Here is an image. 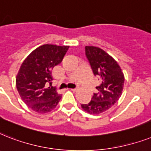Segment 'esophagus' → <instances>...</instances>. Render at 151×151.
<instances>
[{
	"mask_svg": "<svg viewBox=\"0 0 151 151\" xmlns=\"http://www.w3.org/2000/svg\"><path fill=\"white\" fill-rule=\"evenodd\" d=\"M76 88H74V89H71V90H72V91H76Z\"/></svg>",
	"mask_w": 151,
	"mask_h": 151,
	"instance_id": "1",
	"label": "esophagus"
}]
</instances>
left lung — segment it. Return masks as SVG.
<instances>
[{
	"instance_id": "1",
	"label": "left lung",
	"mask_w": 151,
	"mask_h": 151,
	"mask_svg": "<svg viewBox=\"0 0 151 151\" xmlns=\"http://www.w3.org/2000/svg\"><path fill=\"white\" fill-rule=\"evenodd\" d=\"M86 56L92 68L93 73L101 80L96 86L90 103L81 104L85 111L98 114L106 111L119 101L123 90L125 76L115 60L101 48L86 46Z\"/></svg>"
}]
</instances>
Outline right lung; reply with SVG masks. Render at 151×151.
Wrapping results in <instances>:
<instances>
[{
	"label": "right lung",
	"mask_w": 151,
	"mask_h": 151,
	"mask_svg": "<svg viewBox=\"0 0 151 151\" xmlns=\"http://www.w3.org/2000/svg\"><path fill=\"white\" fill-rule=\"evenodd\" d=\"M69 46L44 44L30 53L16 76V87L24 103L34 111L44 114L56 108L61 95L50 86L51 70L61 63ZM50 86L47 87L48 83Z\"/></svg>",
	"instance_id": "add662e5"
}]
</instances>
